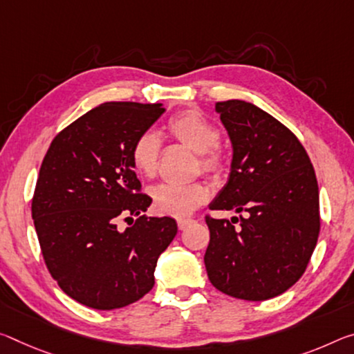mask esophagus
Here are the masks:
<instances>
[{
	"instance_id": "esophagus-1",
	"label": "esophagus",
	"mask_w": 354,
	"mask_h": 354,
	"mask_svg": "<svg viewBox=\"0 0 354 354\" xmlns=\"http://www.w3.org/2000/svg\"><path fill=\"white\" fill-rule=\"evenodd\" d=\"M192 218H178V228L186 230L189 225H192Z\"/></svg>"
}]
</instances>
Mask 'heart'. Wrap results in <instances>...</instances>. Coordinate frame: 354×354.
Masks as SVG:
<instances>
[{
    "label": "heart",
    "mask_w": 354,
    "mask_h": 354,
    "mask_svg": "<svg viewBox=\"0 0 354 354\" xmlns=\"http://www.w3.org/2000/svg\"><path fill=\"white\" fill-rule=\"evenodd\" d=\"M167 132L189 149L197 153V170L211 176L221 178L227 171V157L217 147L221 132L195 110H184L173 115L167 122ZM160 159V140L154 132L138 133L131 147L132 165L140 175L151 178L157 173ZM153 207L160 216L184 217L189 216L207 200L205 184L192 183L186 186L159 184L151 189Z\"/></svg>",
    "instance_id": "1"
}]
</instances>
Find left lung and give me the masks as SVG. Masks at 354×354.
Masks as SVG:
<instances>
[{
  "label": "left lung",
  "instance_id": "obj_1",
  "mask_svg": "<svg viewBox=\"0 0 354 354\" xmlns=\"http://www.w3.org/2000/svg\"><path fill=\"white\" fill-rule=\"evenodd\" d=\"M216 110L232 140L233 162L209 209L246 217L206 214L207 277L233 298L266 301L298 282L317 245L315 170L298 137L265 110L236 99L217 102Z\"/></svg>",
  "mask_w": 354,
  "mask_h": 354
}]
</instances>
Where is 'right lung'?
Listing matches in <instances>:
<instances>
[{"label":"right lung","mask_w":354,"mask_h":354,"mask_svg":"<svg viewBox=\"0 0 354 354\" xmlns=\"http://www.w3.org/2000/svg\"><path fill=\"white\" fill-rule=\"evenodd\" d=\"M164 111L105 102L56 133L44 157L31 201L39 245L59 288L83 306L111 310L143 298L178 232L175 218L142 214L153 200L131 160L133 140ZM120 220L131 223L121 230Z\"/></svg>","instance_id":"obj_1"}]
</instances>
